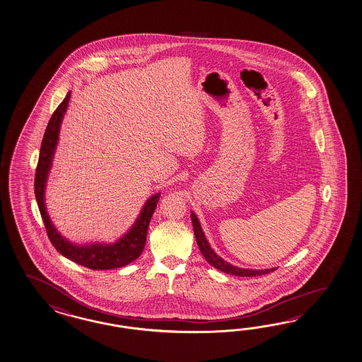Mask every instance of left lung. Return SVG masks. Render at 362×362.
Returning <instances> with one entry per match:
<instances>
[{"mask_svg":"<svg viewBox=\"0 0 362 362\" xmlns=\"http://www.w3.org/2000/svg\"><path fill=\"white\" fill-rule=\"evenodd\" d=\"M191 220H192V225H194L196 242H197V246L200 248L202 254H203L204 257L206 259V262L209 264H212L214 268L220 269L221 272L235 274V276H240V277H255V276H262V274L274 272V269H276V268H271V269H246V268H239V267L231 265L228 262H225L209 246L208 240H206L205 235H204L202 225H200V222L197 220V217H196V214L194 212L191 213Z\"/></svg>","mask_w":362,"mask_h":362,"instance_id":"left-lung-1","label":"left lung"}]
</instances>
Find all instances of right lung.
Segmentation results:
<instances>
[{"label":"right lung","instance_id":"obj_1","mask_svg":"<svg viewBox=\"0 0 362 362\" xmlns=\"http://www.w3.org/2000/svg\"><path fill=\"white\" fill-rule=\"evenodd\" d=\"M69 98H71V93L66 94V97L60 103V106L57 107L56 111L53 112L52 117L49 119V123L47 125L45 136H43L39 160H37V166H36L35 185H35L37 206H39V211L42 214V218L45 221L47 235L51 240L53 247L62 256L68 257L69 260L77 263V264L83 265L88 269H93V271L120 268V267L132 263L139 256L141 255L142 250L146 243V234H148L150 220H151L153 213L156 211L160 194L158 192L150 197L149 200L144 205L141 213L134 222V225L116 243H112V245L93 243L88 246H77L60 235V233L54 229V226L49 221V217L45 211V188L47 177H48L49 168L52 165L53 153H54L57 140H59L60 124H62V117L66 111Z\"/></svg>","mask_w":362,"mask_h":362}]
</instances>
